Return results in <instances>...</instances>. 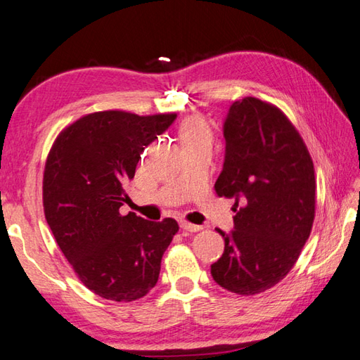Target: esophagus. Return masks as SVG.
<instances>
[{
	"instance_id": "esophagus-1",
	"label": "esophagus",
	"mask_w": 360,
	"mask_h": 360,
	"mask_svg": "<svg viewBox=\"0 0 360 360\" xmlns=\"http://www.w3.org/2000/svg\"><path fill=\"white\" fill-rule=\"evenodd\" d=\"M181 229L188 231V232H198L201 229V226H198V224H192L188 221H181Z\"/></svg>"
}]
</instances>
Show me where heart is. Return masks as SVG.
<instances>
[{"instance_id":"b5f03b06","label":"heart","mask_w":360,"mask_h":360,"mask_svg":"<svg viewBox=\"0 0 360 360\" xmlns=\"http://www.w3.org/2000/svg\"><path fill=\"white\" fill-rule=\"evenodd\" d=\"M179 136L182 143L190 145V143H200V142H210V132L209 126L206 122L198 115H192L184 120V123L181 124Z\"/></svg>"}]
</instances>
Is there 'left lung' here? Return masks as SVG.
Segmentation results:
<instances>
[{
    "instance_id": "obj_1",
    "label": "left lung",
    "mask_w": 360,
    "mask_h": 360,
    "mask_svg": "<svg viewBox=\"0 0 360 360\" xmlns=\"http://www.w3.org/2000/svg\"><path fill=\"white\" fill-rule=\"evenodd\" d=\"M218 196L234 198V231L217 229L224 252L210 273L237 295L271 288L293 269L315 217L314 162L298 131L276 105L246 96L232 103Z\"/></svg>"
}]
</instances>
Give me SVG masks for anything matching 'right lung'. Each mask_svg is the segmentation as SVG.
<instances>
[{
	"mask_svg": "<svg viewBox=\"0 0 360 360\" xmlns=\"http://www.w3.org/2000/svg\"><path fill=\"white\" fill-rule=\"evenodd\" d=\"M176 114H89L63 129L44 173L48 226L81 283L101 298L134 301L156 285L160 260L179 226L120 214L140 154Z\"/></svg>",
	"mask_w": 360,
	"mask_h": 360,
	"instance_id": "add662e5",
	"label": "right lung"
}]
</instances>
